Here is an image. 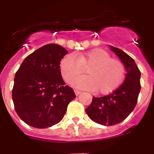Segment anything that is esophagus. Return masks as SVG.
Listing matches in <instances>:
<instances>
[{
  "mask_svg": "<svg viewBox=\"0 0 154 154\" xmlns=\"http://www.w3.org/2000/svg\"><path fill=\"white\" fill-rule=\"evenodd\" d=\"M75 94L76 96H79V95H80V94H81V92H80V91H78V90H75Z\"/></svg>",
  "mask_w": 154,
  "mask_h": 154,
  "instance_id": "1",
  "label": "esophagus"
}]
</instances>
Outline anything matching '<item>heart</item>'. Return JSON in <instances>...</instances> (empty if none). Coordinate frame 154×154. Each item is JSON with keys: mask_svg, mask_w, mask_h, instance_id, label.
<instances>
[{"mask_svg": "<svg viewBox=\"0 0 154 154\" xmlns=\"http://www.w3.org/2000/svg\"><path fill=\"white\" fill-rule=\"evenodd\" d=\"M85 67L87 69L85 68ZM86 69V76L73 79ZM61 74L67 82L75 88L106 94L119 86L124 77L125 68L120 61L111 58L107 51L95 48L75 58L67 55L60 62Z\"/></svg>", "mask_w": 154, "mask_h": 154, "instance_id": "heart-1", "label": "heart"}]
</instances>
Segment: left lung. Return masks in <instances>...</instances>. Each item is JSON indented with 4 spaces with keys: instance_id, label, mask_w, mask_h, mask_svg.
<instances>
[{
    "instance_id": "obj_1",
    "label": "left lung",
    "mask_w": 154,
    "mask_h": 154,
    "mask_svg": "<svg viewBox=\"0 0 154 154\" xmlns=\"http://www.w3.org/2000/svg\"><path fill=\"white\" fill-rule=\"evenodd\" d=\"M110 49L123 62L126 69L123 83L111 94L103 97H93L85 109L89 117L95 123L112 126L124 120L132 112L140 92V72L133 58L119 48L109 45Z\"/></svg>"
}]
</instances>
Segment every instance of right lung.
I'll return each mask as SVG.
<instances>
[{"instance_id": "add662e5", "label": "right lung", "mask_w": 154, "mask_h": 154, "mask_svg": "<svg viewBox=\"0 0 154 154\" xmlns=\"http://www.w3.org/2000/svg\"><path fill=\"white\" fill-rule=\"evenodd\" d=\"M67 53L61 45H46L27 56L16 72L12 90L14 109L32 127L43 129L59 123L75 98L61 75L60 62Z\"/></svg>"}]
</instances>
